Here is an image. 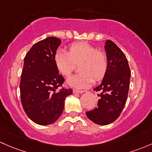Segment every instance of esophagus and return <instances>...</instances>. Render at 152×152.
<instances>
[{
    "instance_id": "obj_1",
    "label": "esophagus",
    "mask_w": 152,
    "mask_h": 152,
    "mask_svg": "<svg viewBox=\"0 0 152 152\" xmlns=\"http://www.w3.org/2000/svg\"><path fill=\"white\" fill-rule=\"evenodd\" d=\"M73 93H83V92H85V90H79V89H74L73 90Z\"/></svg>"
}]
</instances>
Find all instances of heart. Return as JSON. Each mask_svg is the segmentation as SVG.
Listing matches in <instances>:
<instances>
[{
    "mask_svg": "<svg viewBox=\"0 0 152 152\" xmlns=\"http://www.w3.org/2000/svg\"><path fill=\"white\" fill-rule=\"evenodd\" d=\"M57 70L65 76H69L79 65V74L71 76L68 84L77 88H85L94 81H100L106 73L108 57L103 52L87 42H76L69 47V52L57 50L54 56Z\"/></svg>",
    "mask_w": 152,
    "mask_h": 152,
    "instance_id": "1",
    "label": "heart"
}]
</instances>
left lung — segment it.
<instances>
[{
	"label": "left lung",
	"mask_w": 152,
	"mask_h": 152,
	"mask_svg": "<svg viewBox=\"0 0 152 152\" xmlns=\"http://www.w3.org/2000/svg\"><path fill=\"white\" fill-rule=\"evenodd\" d=\"M108 67L101 84L93 89L100 92L97 106L86 112L89 119L100 125L114 122L125 105L130 88L131 72L127 57L111 40L105 42Z\"/></svg>",
	"instance_id": "1"
}]
</instances>
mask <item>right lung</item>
<instances>
[{
  "mask_svg": "<svg viewBox=\"0 0 152 152\" xmlns=\"http://www.w3.org/2000/svg\"><path fill=\"white\" fill-rule=\"evenodd\" d=\"M61 41L48 37L36 43L24 59L20 79V97L23 109L33 122L47 125L57 121L64 109L65 99L73 93L63 87L54 56Z\"/></svg>",
  "mask_w": 152,
  "mask_h": 152,
  "instance_id": "right-lung-1",
  "label": "right lung"
}]
</instances>
